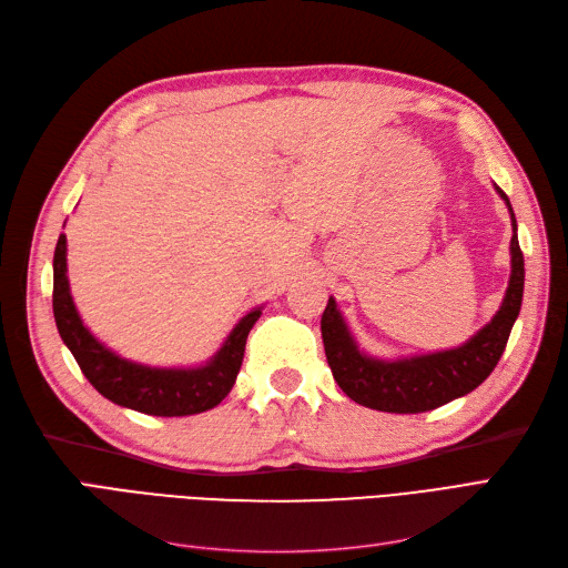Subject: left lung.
Returning <instances> with one entry per match:
<instances>
[{
    "label": "left lung",
    "instance_id": "8db88e82",
    "mask_svg": "<svg viewBox=\"0 0 568 568\" xmlns=\"http://www.w3.org/2000/svg\"><path fill=\"white\" fill-rule=\"evenodd\" d=\"M511 215V277L505 301L497 315L471 336L464 346L453 351L415 355L405 359H376L359 353L336 301L329 298L322 313V341L326 363L341 390L351 400L395 415H417L436 409L484 384L495 365L500 363L514 322L524 298V253L519 248L517 217L500 186H495Z\"/></svg>",
    "mask_w": 568,
    "mask_h": 568
}]
</instances>
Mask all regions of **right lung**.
<instances>
[{
    "mask_svg": "<svg viewBox=\"0 0 568 568\" xmlns=\"http://www.w3.org/2000/svg\"><path fill=\"white\" fill-rule=\"evenodd\" d=\"M261 317L255 307L242 317L211 363L192 369H161L130 363L118 357L90 334L82 324L71 286L65 277V234L59 236L54 251V320L57 329L73 353L88 382L120 407H130L153 417H186L213 409L232 390L242 369L248 332Z\"/></svg>",
    "mask_w": 568,
    "mask_h": 568,
    "instance_id": "1",
    "label": "right lung"
}]
</instances>
